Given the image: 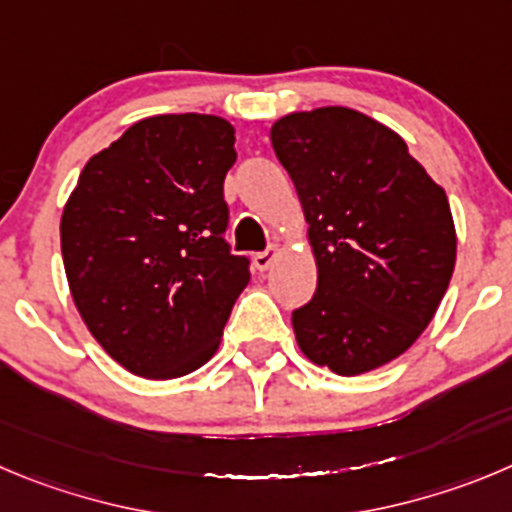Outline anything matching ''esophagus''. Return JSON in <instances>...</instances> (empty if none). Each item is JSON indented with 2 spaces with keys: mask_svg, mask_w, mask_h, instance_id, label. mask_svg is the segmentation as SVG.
I'll return each mask as SVG.
<instances>
[{
  "mask_svg": "<svg viewBox=\"0 0 512 512\" xmlns=\"http://www.w3.org/2000/svg\"><path fill=\"white\" fill-rule=\"evenodd\" d=\"M278 260V247L272 245V247H267L265 252H257L255 255V267L260 272H265V270H270L272 267V262Z\"/></svg>",
  "mask_w": 512,
  "mask_h": 512,
  "instance_id": "34e87169",
  "label": "esophagus"
}]
</instances>
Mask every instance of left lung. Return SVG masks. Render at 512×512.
<instances>
[{
  "mask_svg": "<svg viewBox=\"0 0 512 512\" xmlns=\"http://www.w3.org/2000/svg\"><path fill=\"white\" fill-rule=\"evenodd\" d=\"M270 141L318 267L313 300L293 313L300 351L338 376L389 364L422 336L450 285L447 194L399 133L343 105L288 113Z\"/></svg>",
  "mask_w": 512,
  "mask_h": 512,
  "instance_id": "8db88e82",
  "label": "left lung"
}]
</instances>
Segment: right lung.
Returning a JSON list of instances; mask_svg holds the SVG:
<instances>
[{"instance_id":"add662e5","label":"right lung","mask_w":512,"mask_h":512,"mask_svg":"<svg viewBox=\"0 0 512 512\" xmlns=\"http://www.w3.org/2000/svg\"><path fill=\"white\" fill-rule=\"evenodd\" d=\"M232 123L169 113L133 123L85 164L60 245L70 295L103 351L143 379L197 371L217 353L245 257L224 242Z\"/></svg>"}]
</instances>
